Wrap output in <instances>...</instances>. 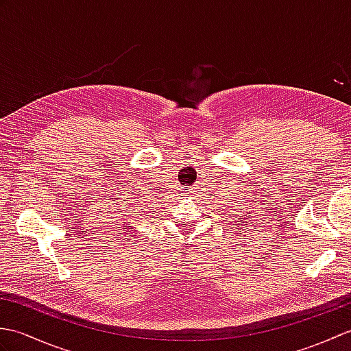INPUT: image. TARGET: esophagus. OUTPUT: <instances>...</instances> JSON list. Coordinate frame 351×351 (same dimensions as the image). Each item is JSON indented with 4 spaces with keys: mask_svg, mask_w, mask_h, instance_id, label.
I'll use <instances>...</instances> for the list:
<instances>
[{
    "mask_svg": "<svg viewBox=\"0 0 351 351\" xmlns=\"http://www.w3.org/2000/svg\"><path fill=\"white\" fill-rule=\"evenodd\" d=\"M184 191H185V193H190V191H191V189H190V187H185V190H184Z\"/></svg>",
    "mask_w": 351,
    "mask_h": 351,
    "instance_id": "34e87169",
    "label": "esophagus"
}]
</instances>
